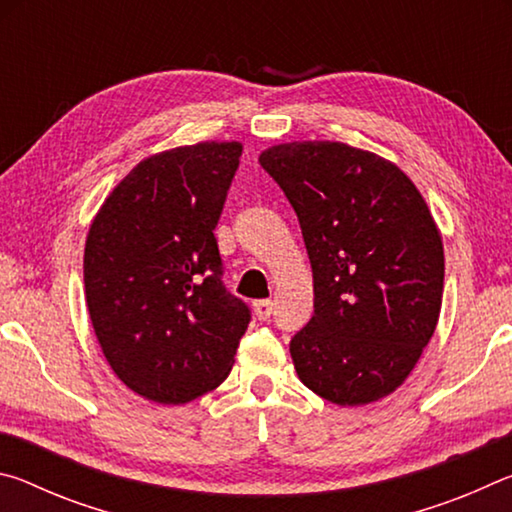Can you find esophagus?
<instances>
[{
	"label": "esophagus",
	"mask_w": 512,
	"mask_h": 512,
	"mask_svg": "<svg viewBox=\"0 0 512 512\" xmlns=\"http://www.w3.org/2000/svg\"><path fill=\"white\" fill-rule=\"evenodd\" d=\"M253 309H255V316L259 320H266V318H271V314H273V302L271 300H255Z\"/></svg>",
	"instance_id": "esophagus-1"
}]
</instances>
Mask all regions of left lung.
<instances>
[{
	"instance_id": "8db88e82",
	"label": "left lung",
	"mask_w": 512,
	"mask_h": 512,
	"mask_svg": "<svg viewBox=\"0 0 512 512\" xmlns=\"http://www.w3.org/2000/svg\"><path fill=\"white\" fill-rule=\"evenodd\" d=\"M298 214L314 273V316L291 339L302 384L339 406L400 388L436 332L443 237L395 162L343 142L273 144L259 153Z\"/></svg>"
}]
</instances>
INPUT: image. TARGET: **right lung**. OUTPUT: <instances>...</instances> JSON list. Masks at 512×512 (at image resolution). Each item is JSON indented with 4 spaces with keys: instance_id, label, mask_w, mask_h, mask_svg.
Listing matches in <instances>:
<instances>
[{
    "instance_id": "1",
    "label": "right lung",
    "mask_w": 512,
    "mask_h": 512,
    "mask_svg": "<svg viewBox=\"0 0 512 512\" xmlns=\"http://www.w3.org/2000/svg\"><path fill=\"white\" fill-rule=\"evenodd\" d=\"M241 142L153 153L90 223L85 302L108 366L155 404H187L230 375L248 307L221 284L214 228Z\"/></svg>"
}]
</instances>
